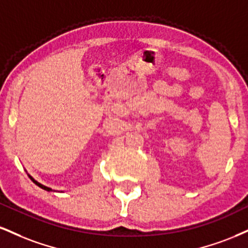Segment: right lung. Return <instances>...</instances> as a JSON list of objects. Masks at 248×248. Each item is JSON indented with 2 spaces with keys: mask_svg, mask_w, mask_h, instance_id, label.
Listing matches in <instances>:
<instances>
[{
  "mask_svg": "<svg viewBox=\"0 0 248 248\" xmlns=\"http://www.w3.org/2000/svg\"><path fill=\"white\" fill-rule=\"evenodd\" d=\"M29 177H30V179H31L32 181H33V183H34L35 185H37V186L40 187V188H43V189H45V190H47V192H50V190H52V188H49V187H46V186H44V185H41L40 183H38L37 180H34V179L32 178L31 175H30V174H29Z\"/></svg>",
  "mask_w": 248,
  "mask_h": 248,
  "instance_id": "obj_1",
  "label": "right lung"
}]
</instances>
